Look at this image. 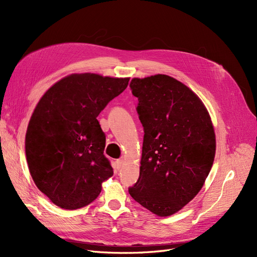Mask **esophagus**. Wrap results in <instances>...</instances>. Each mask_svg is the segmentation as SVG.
<instances>
[{"label":"esophagus","mask_w":257,"mask_h":257,"mask_svg":"<svg viewBox=\"0 0 257 257\" xmlns=\"http://www.w3.org/2000/svg\"><path fill=\"white\" fill-rule=\"evenodd\" d=\"M115 165H116V168H117V169L121 168V166L123 165V161H122V160H117L116 162H115Z\"/></svg>","instance_id":"34e87169"}]
</instances>
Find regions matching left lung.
<instances>
[{
  "mask_svg": "<svg viewBox=\"0 0 257 257\" xmlns=\"http://www.w3.org/2000/svg\"><path fill=\"white\" fill-rule=\"evenodd\" d=\"M144 127L140 177L130 196L167 217L197 196L211 172L216 136L206 107L187 85L158 74L130 82Z\"/></svg>",
  "mask_w": 257,
  "mask_h": 257,
  "instance_id": "left-lung-1",
  "label": "left lung"
}]
</instances>
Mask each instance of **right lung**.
I'll return each mask as SVG.
<instances>
[{
  "label": "right lung",
  "instance_id": "obj_1",
  "mask_svg": "<svg viewBox=\"0 0 257 257\" xmlns=\"http://www.w3.org/2000/svg\"><path fill=\"white\" fill-rule=\"evenodd\" d=\"M129 79L75 73L38 101L26 130L25 154L35 184L55 205L77 210L90 204L113 176L96 117Z\"/></svg>",
  "mask_w": 257,
  "mask_h": 257
}]
</instances>
